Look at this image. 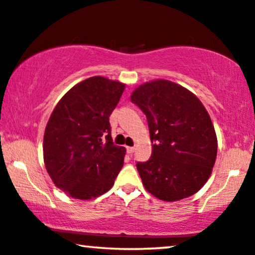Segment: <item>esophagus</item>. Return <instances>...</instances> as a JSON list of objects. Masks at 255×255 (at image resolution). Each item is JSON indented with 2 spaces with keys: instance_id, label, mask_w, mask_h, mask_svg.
Masks as SVG:
<instances>
[{
  "instance_id": "1",
  "label": "esophagus",
  "mask_w": 255,
  "mask_h": 255,
  "mask_svg": "<svg viewBox=\"0 0 255 255\" xmlns=\"http://www.w3.org/2000/svg\"><path fill=\"white\" fill-rule=\"evenodd\" d=\"M135 151V148L134 147H127V152L128 154H133Z\"/></svg>"
}]
</instances>
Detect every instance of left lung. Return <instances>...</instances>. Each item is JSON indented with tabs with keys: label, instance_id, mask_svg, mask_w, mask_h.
Segmentation results:
<instances>
[{
	"label": "left lung",
	"instance_id": "8db88e82",
	"mask_svg": "<svg viewBox=\"0 0 255 255\" xmlns=\"http://www.w3.org/2000/svg\"><path fill=\"white\" fill-rule=\"evenodd\" d=\"M147 117L151 156L136 163L145 190L164 202H176L201 190L217 157V135L204 105L170 80L140 85L130 96Z\"/></svg>",
	"mask_w": 255,
	"mask_h": 255
}]
</instances>
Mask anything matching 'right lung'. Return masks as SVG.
Wrapping results in <instances>:
<instances>
[{"instance_id": "obj_1", "label": "right lung", "mask_w": 255, "mask_h": 255, "mask_svg": "<svg viewBox=\"0 0 255 255\" xmlns=\"http://www.w3.org/2000/svg\"><path fill=\"white\" fill-rule=\"evenodd\" d=\"M126 85L91 77L65 93L51 114L43 140L44 164L54 185L70 197L107 192L124 165L126 149L111 136L110 115Z\"/></svg>"}]
</instances>
